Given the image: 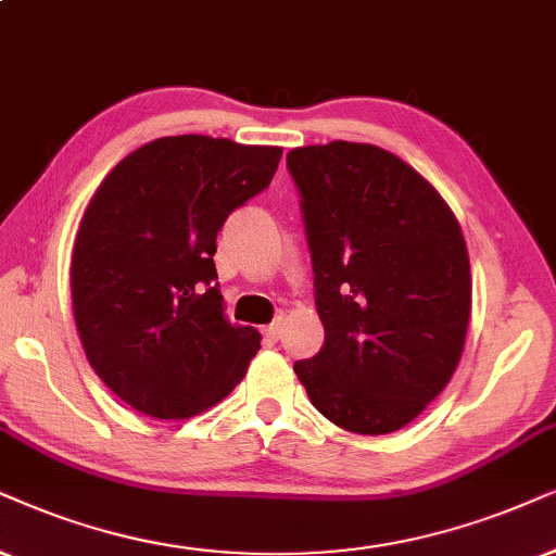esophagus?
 Masks as SVG:
<instances>
[{
  "label": "esophagus",
  "mask_w": 556,
  "mask_h": 556,
  "mask_svg": "<svg viewBox=\"0 0 556 556\" xmlns=\"http://www.w3.org/2000/svg\"><path fill=\"white\" fill-rule=\"evenodd\" d=\"M282 326H285L282 320L269 323V326L264 328V336H266V339H269V341H279V339H282Z\"/></svg>",
  "instance_id": "esophagus-1"
}]
</instances>
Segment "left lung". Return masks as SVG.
<instances>
[{"mask_svg":"<svg viewBox=\"0 0 556 556\" xmlns=\"http://www.w3.org/2000/svg\"><path fill=\"white\" fill-rule=\"evenodd\" d=\"M326 343L294 362L330 424L379 435L446 388L465 349L472 277L459 223L416 168L369 143L287 153Z\"/></svg>","mask_w":556,"mask_h":556,"instance_id":"left-lung-1","label":"left lung"}]
</instances>
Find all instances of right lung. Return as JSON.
Instances as JSON below:
<instances>
[{
  "label": "right lung",
  "mask_w": 556,
  "mask_h": 556,
  "mask_svg": "<svg viewBox=\"0 0 556 556\" xmlns=\"http://www.w3.org/2000/svg\"><path fill=\"white\" fill-rule=\"evenodd\" d=\"M282 149L168 136L140 146L91 197L76 236L72 298L91 369L153 418L220 403L262 349L233 328L215 285V238L264 192Z\"/></svg>",
  "instance_id": "1"
}]
</instances>
